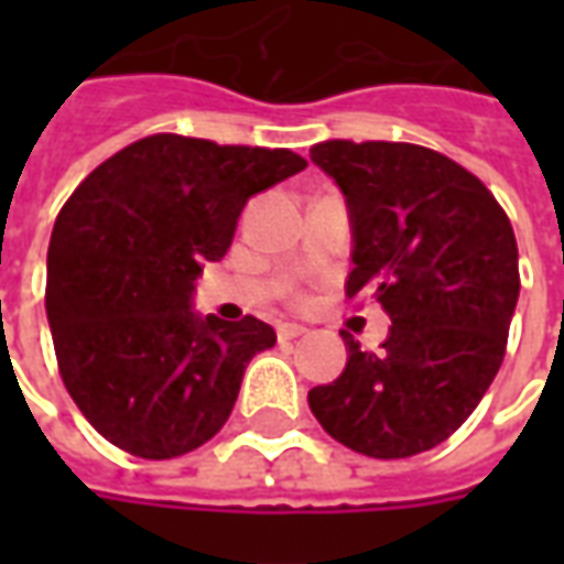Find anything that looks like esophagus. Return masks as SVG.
<instances>
[{
	"label": "esophagus",
	"mask_w": 564,
	"mask_h": 564,
	"mask_svg": "<svg viewBox=\"0 0 564 564\" xmlns=\"http://www.w3.org/2000/svg\"><path fill=\"white\" fill-rule=\"evenodd\" d=\"M299 335H305V326H299V323H281V326H278V338H281V341H293Z\"/></svg>",
	"instance_id": "1"
}]
</instances>
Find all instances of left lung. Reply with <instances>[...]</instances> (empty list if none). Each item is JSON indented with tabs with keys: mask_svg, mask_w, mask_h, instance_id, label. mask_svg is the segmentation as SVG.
I'll list each match as a JSON object with an SVG mask.
<instances>
[{
	"mask_svg": "<svg viewBox=\"0 0 564 564\" xmlns=\"http://www.w3.org/2000/svg\"><path fill=\"white\" fill-rule=\"evenodd\" d=\"M311 160L350 208L347 299H378L392 329L380 354L344 335L347 368L307 404L344 447L416 456L471 416L505 359L520 295L513 226L484 181L437 150L332 139Z\"/></svg>",
	"mask_w": 564,
	"mask_h": 564,
	"instance_id": "1",
	"label": "left lung"
}]
</instances>
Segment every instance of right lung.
<instances>
[{
	"mask_svg": "<svg viewBox=\"0 0 564 564\" xmlns=\"http://www.w3.org/2000/svg\"><path fill=\"white\" fill-rule=\"evenodd\" d=\"M305 165L286 148L156 132L68 196L47 247L44 305L59 378L105 441L174 459L220 432L274 329L250 314L198 319L193 283L226 257L247 198Z\"/></svg>",
	"mask_w": 564,
	"mask_h": 564,
	"instance_id": "1",
	"label": "right lung"
}]
</instances>
